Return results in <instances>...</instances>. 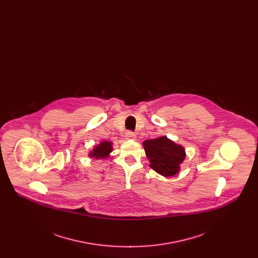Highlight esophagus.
I'll return each mask as SVG.
<instances>
[{"label":"esophagus","instance_id":"1","mask_svg":"<svg viewBox=\"0 0 258 258\" xmlns=\"http://www.w3.org/2000/svg\"><path fill=\"white\" fill-rule=\"evenodd\" d=\"M125 137L127 138V139H132V140H135V138H136V135L133 133V132H127L126 134H125Z\"/></svg>","mask_w":258,"mask_h":258}]
</instances>
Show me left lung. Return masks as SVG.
Returning a JSON list of instances; mask_svg holds the SVG:
<instances>
[{
  "label": "left lung",
  "mask_w": 258,
  "mask_h": 258,
  "mask_svg": "<svg viewBox=\"0 0 258 258\" xmlns=\"http://www.w3.org/2000/svg\"><path fill=\"white\" fill-rule=\"evenodd\" d=\"M150 167L164 177L177 174L185 158L184 149L165 136L143 142Z\"/></svg>",
  "instance_id": "1"
}]
</instances>
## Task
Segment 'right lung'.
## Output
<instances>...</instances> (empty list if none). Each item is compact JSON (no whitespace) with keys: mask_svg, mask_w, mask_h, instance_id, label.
I'll use <instances>...</instances> for the list:
<instances>
[{"mask_svg":"<svg viewBox=\"0 0 258 258\" xmlns=\"http://www.w3.org/2000/svg\"><path fill=\"white\" fill-rule=\"evenodd\" d=\"M112 151V143L107 141H102L98 146L93 149V152L90 153L91 158L95 159H105L108 158Z\"/></svg>","mask_w":258,"mask_h":258,"instance_id":"1","label":"right lung"}]
</instances>
